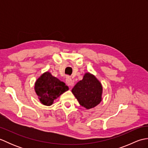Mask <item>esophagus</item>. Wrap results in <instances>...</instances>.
Instances as JSON below:
<instances>
[{
    "label": "esophagus",
    "mask_w": 148,
    "mask_h": 148,
    "mask_svg": "<svg viewBox=\"0 0 148 148\" xmlns=\"http://www.w3.org/2000/svg\"><path fill=\"white\" fill-rule=\"evenodd\" d=\"M65 81H66V83H67V85L71 86L73 85V84H74L73 81L72 80V79H71L70 77H66Z\"/></svg>",
    "instance_id": "1"
}]
</instances>
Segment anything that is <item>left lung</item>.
Returning <instances> with one entry per match:
<instances>
[{"label":"left lung","instance_id":"obj_1","mask_svg":"<svg viewBox=\"0 0 148 148\" xmlns=\"http://www.w3.org/2000/svg\"><path fill=\"white\" fill-rule=\"evenodd\" d=\"M72 92L79 104L87 109L95 108L102 101V86L94 75L87 72L74 86Z\"/></svg>","mask_w":148,"mask_h":148}]
</instances>
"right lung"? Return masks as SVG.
I'll return each mask as SVG.
<instances>
[{
	"instance_id": "obj_1",
	"label": "right lung",
	"mask_w": 148,
	"mask_h": 148,
	"mask_svg": "<svg viewBox=\"0 0 148 148\" xmlns=\"http://www.w3.org/2000/svg\"><path fill=\"white\" fill-rule=\"evenodd\" d=\"M34 88L40 103L49 106L56 99L67 91L69 87L58 78L53 76L50 72H46L37 79Z\"/></svg>"
}]
</instances>
